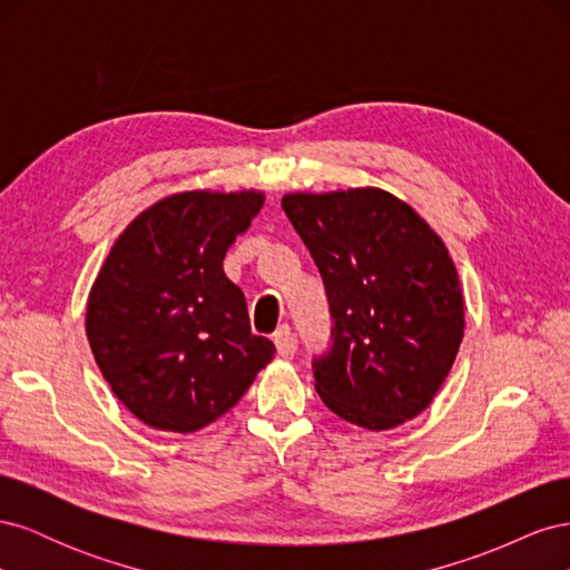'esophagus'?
<instances>
[{
	"mask_svg": "<svg viewBox=\"0 0 570 570\" xmlns=\"http://www.w3.org/2000/svg\"><path fill=\"white\" fill-rule=\"evenodd\" d=\"M273 342H275V350H278V354L287 356L292 350H295V333H292L287 325H283L281 331L273 335Z\"/></svg>",
	"mask_w": 570,
	"mask_h": 570,
	"instance_id": "1",
	"label": "esophagus"
}]
</instances>
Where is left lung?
Wrapping results in <instances>:
<instances>
[{
	"instance_id": "8db88e82",
	"label": "left lung",
	"mask_w": 570,
	"mask_h": 570,
	"mask_svg": "<svg viewBox=\"0 0 570 570\" xmlns=\"http://www.w3.org/2000/svg\"><path fill=\"white\" fill-rule=\"evenodd\" d=\"M283 209L331 302L333 347L314 361L323 404L375 433L416 419L450 375L465 327L442 237L381 187L287 193Z\"/></svg>"
}]
</instances>
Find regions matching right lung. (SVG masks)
I'll return each mask as SVG.
<instances>
[{
  "label": "right lung",
  "instance_id": "obj_1",
  "mask_svg": "<svg viewBox=\"0 0 570 570\" xmlns=\"http://www.w3.org/2000/svg\"><path fill=\"white\" fill-rule=\"evenodd\" d=\"M262 189H185L137 214L90 287L85 333L137 421L197 433L230 411L275 354L252 333L243 289L223 273Z\"/></svg>",
  "mask_w": 570,
  "mask_h": 570
}]
</instances>
